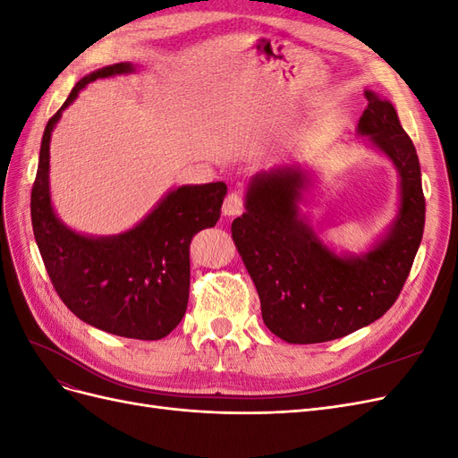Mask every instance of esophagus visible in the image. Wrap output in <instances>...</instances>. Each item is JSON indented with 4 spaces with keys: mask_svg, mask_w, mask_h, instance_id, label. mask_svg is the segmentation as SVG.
<instances>
[{
    "mask_svg": "<svg viewBox=\"0 0 458 458\" xmlns=\"http://www.w3.org/2000/svg\"><path fill=\"white\" fill-rule=\"evenodd\" d=\"M244 210V200L239 192H231L224 202V216H241Z\"/></svg>",
    "mask_w": 458,
    "mask_h": 458,
    "instance_id": "34e87169",
    "label": "esophagus"
}]
</instances>
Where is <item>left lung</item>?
<instances>
[{"mask_svg":"<svg viewBox=\"0 0 458 458\" xmlns=\"http://www.w3.org/2000/svg\"><path fill=\"white\" fill-rule=\"evenodd\" d=\"M359 133L394 160L401 175V212L392 233L363 258H338L298 219L303 177L293 170L256 175L246 212L233 221V241L250 273L266 327L290 344L348 336L390 310L422 241L426 199L420 162L392 103L365 91Z\"/></svg>","mask_w":458,"mask_h":458,"instance_id":"8db88e82","label":"left lung"}]
</instances>
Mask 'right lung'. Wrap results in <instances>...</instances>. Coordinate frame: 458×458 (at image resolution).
Segmentation results:
<instances>
[{
  "mask_svg": "<svg viewBox=\"0 0 458 458\" xmlns=\"http://www.w3.org/2000/svg\"><path fill=\"white\" fill-rule=\"evenodd\" d=\"M130 63L105 66L72 88L41 137L32 185L34 237L53 288L81 321L110 335L160 340L182 321L189 301L195 234L214 227L227 195L224 182L172 191L135 229L108 239H89L55 217L49 199V140L63 110L89 81L131 72Z\"/></svg>",
  "mask_w": 458,
  "mask_h": 458,
  "instance_id": "1",
  "label": "right lung"
}]
</instances>
